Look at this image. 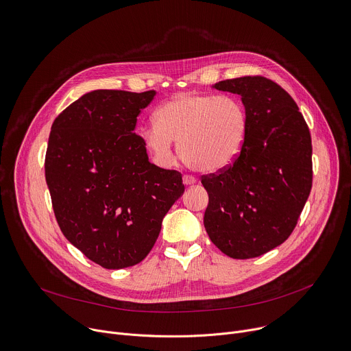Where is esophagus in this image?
Returning a JSON list of instances; mask_svg holds the SVG:
<instances>
[{
	"instance_id": "34e87169",
	"label": "esophagus",
	"mask_w": 351,
	"mask_h": 351,
	"mask_svg": "<svg viewBox=\"0 0 351 351\" xmlns=\"http://www.w3.org/2000/svg\"><path fill=\"white\" fill-rule=\"evenodd\" d=\"M197 182V179L194 178V176H191V175H184L183 176V183L186 184V186H191V184H194Z\"/></svg>"
}]
</instances>
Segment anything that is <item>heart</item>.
<instances>
[{
    "instance_id": "heart-1",
    "label": "heart",
    "mask_w": 351,
    "mask_h": 351,
    "mask_svg": "<svg viewBox=\"0 0 351 351\" xmlns=\"http://www.w3.org/2000/svg\"><path fill=\"white\" fill-rule=\"evenodd\" d=\"M154 123L140 129L147 152L162 165L175 161L172 141L194 171L214 173L233 165L244 152L248 115L234 95L179 93L154 112Z\"/></svg>"
}]
</instances>
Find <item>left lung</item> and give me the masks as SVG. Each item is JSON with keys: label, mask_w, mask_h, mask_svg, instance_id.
Listing matches in <instances>:
<instances>
[{"label": "left lung", "mask_w": 351, "mask_h": 351, "mask_svg": "<svg viewBox=\"0 0 351 351\" xmlns=\"http://www.w3.org/2000/svg\"><path fill=\"white\" fill-rule=\"evenodd\" d=\"M241 95L248 115L244 152L229 168L202 176L204 226L230 258L260 257L294 230L313 187L308 125L290 94L264 76L215 83Z\"/></svg>", "instance_id": "1"}]
</instances>
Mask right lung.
<instances>
[{
    "instance_id": "1",
    "label": "right lung",
    "mask_w": 351,
    "mask_h": 351,
    "mask_svg": "<svg viewBox=\"0 0 351 351\" xmlns=\"http://www.w3.org/2000/svg\"><path fill=\"white\" fill-rule=\"evenodd\" d=\"M157 93L95 90L54 121L45 180L64 236L93 263L122 269L152 252L182 173L148 161L137 117Z\"/></svg>"
}]
</instances>
